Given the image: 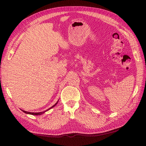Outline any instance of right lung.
Instances as JSON below:
<instances>
[{
	"instance_id": "obj_1",
	"label": "right lung",
	"mask_w": 146,
	"mask_h": 146,
	"mask_svg": "<svg viewBox=\"0 0 146 146\" xmlns=\"http://www.w3.org/2000/svg\"><path fill=\"white\" fill-rule=\"evenodd\" d=\"M58 103V102H57ZM57 103H56L53 106H52L51 107H50L49 108H48V109L47 110H49V109H51V108H52V107H54L57 104ZM47 110H46V111H47ZM46 111H42V112H38V113H34V112H29V111H24V110H23V111H24V113H28V114H31V115H41V114H42V113H44Z\"/></svg>"
}]
</instances>
